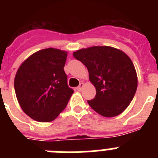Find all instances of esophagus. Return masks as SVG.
Instances as JSON below:
<instances>
[{"mask_svg": "<svg viewBox=\"0 0 158 158\" xmlns=\"http://www.w3.org/2000/svg\"><path fill=\"white\" fill-rule=\"evenodd\" d=\"M83 87H84V83H82V82H81V83L79 85V86L77 88V91H79V92H81L82 90V89H83Z\"/></svg>", "mask_w": 158, "mask_h": 158, "instance_id": "34e87169", "label": "esophagus"}]
</instances>
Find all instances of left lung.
Returning <instances> with one entry per match:
<instances>
[{"instance_id": "obj_1", "label": "left lung", "mask_w": 158, "mask_h": 158, "mask_svg": "<svg viewBox=\"0 0 158 158\" xmlns=\"http://www.w3.org/2000/svg\"><path fill=\"white\" fill-rule=\"evenodd\" d=\"M73 57L87 67L89 80L96 88L94 99L88 100L104 117L118 115L129 106L138 87V77L131 58L111 47L81 49Z\"/></svg>"}]
</instances>
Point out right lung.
<instances>
[{"mask_svg": "<svg viewBox=\"0 0 158 158\" xmlns=\"http://www.w3.org/2000/svg\"><path fill=\"white\" fill-rule=\"evenodd\" d=\"M66 58V51L43 49L19 67L14 80L16 98L32 119L51 122L66 107L73 93L64 71Z\"/></svg>", "mask_w": 158, "mask_h": 158, "instance_id": "obj_1", "label": "right lung"}]
</instances>
